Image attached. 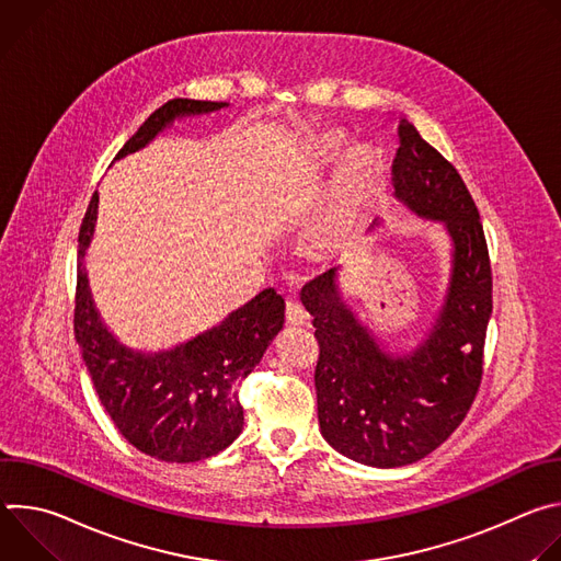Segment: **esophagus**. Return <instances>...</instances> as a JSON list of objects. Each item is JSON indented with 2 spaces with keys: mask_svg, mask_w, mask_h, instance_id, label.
Listing matches in <instances>:
<instances>
[{
  "mask_svg": "<svg viewBox=\"0 0 561 561\" xmlns=\"http://www.w3.org/2000/svg\"><path fill=\"white\" fill-rule=\"evenodd\" d=\"M308 312L301 308L299 301L290 299L286 301V324L288 327H306L308 324Z\"/></svg>",
  "mask_w": 561,
  "mask_h": 561,
  "instance_id": "34e87169",
  "label": "esophagus"
}]
</instances>
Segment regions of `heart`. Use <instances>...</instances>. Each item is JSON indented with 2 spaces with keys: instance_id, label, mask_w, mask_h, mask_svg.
Listing matches in <instances>:
<instances>
[{
  "instance_id": "b5f03b06",
  "label": "heart",
  "mask_w": 561,
  "mask_h": 561,
  "mask_svg": "<svg viewBox=\"0 0 561 561\" xmlns=\"http://www.w3.org/2000/svg\"><path fill=\"white\" fill-rule=\"evenodd\" d=\"M344 146V135H319L317 154L331 159ZM379 154L370 146H353L335 171L329 199L304 234V251L312 260H333L353 247L359 232L362 208L379 180Z\"/></svg>"
}]
</instances>
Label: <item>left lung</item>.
Instances as JSON below:
<instances>
[{
	"label": "left lung",
	"instance_id": "left-lung-1",
	"mask_svg": "<svg viewBox=\"0 0 561 561\" xmlns=\"http://www.w3.org/2000/svg\"><path fill=\"white\" fill-rule=\"evenodd\" d=\"M392 188L415 215L442 221L453 242L448 290L426 340L407 355L386 353L342 299L335 268L301 290L319 344L314 388L322 437L375 468L424 459L463 422L482 381L493 312L477 206L457 169L407 119L399 122Z\"/></svg>",
	"mask_w": 561,
	"mask_h": 561
}]
</instances>
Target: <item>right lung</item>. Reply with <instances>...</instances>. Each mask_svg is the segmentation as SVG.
Listing matches in <instances>:
<instances>
[{
	"label": "right lung",
	"mask_w": 561,
	"mask_h": 561,
	"mask_svg": "<svg viewBox=\"0 0 561 561\" xmlns=\"http://www.w3.org/2000/svg\"><path fill=\"white\" fill-rule=\"evenodd\" d=\"M226 106L171 100L139 126L115 159L144 148L175 119ZM98 202L95 193L79 230L72 324L100 402L124 439L154 459L188 463L213 457L244 428V409L234 386L251 375L284 329L286 304L275 288H266L221 324L171 351L141 353L124 346L102 322L82 264L93 239Z\"/></svg>",
	"instance_id": "1"
}]
</instances>
